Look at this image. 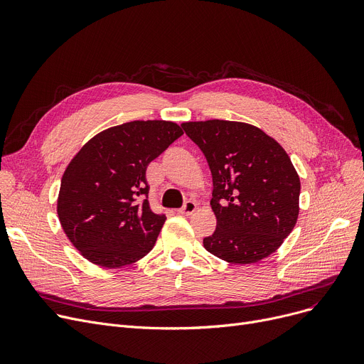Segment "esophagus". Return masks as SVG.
<instances>
[{"mask_svg":"<svg viewBox=\"0 0 364 364\" xmlns=\"http://www.w3.org/2000/svg\"><path fill=\"white\" fill-rule=\"evenodd\" d=\"M198 209V203L195 200H187L181 209H178V214L181 215H192Z\"/></svg>","mask_w":364,"mask_h":364,"instance_id":"obj_1","label":"esophagus"}]
</instances>
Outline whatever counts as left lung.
Listing matches in <instances>:
<instances>
[{"mask_svg": "<svg viewBox=\"0 0 364 364\" xmlns=\"http://www.w3.org/2000/svg\"><path fill=\"white\" fill-rule=\"evenodd\" d=\"M213 174L217 218L208 252L232 264L258 262L276 252L299 214L301 181L286 150L255 125L209 119L183 122Z\"/></svg>", "mask_w": 364, "mask_h": 364, "instance_id": "left-lung-1", "label": "left lung"}]
</instances>
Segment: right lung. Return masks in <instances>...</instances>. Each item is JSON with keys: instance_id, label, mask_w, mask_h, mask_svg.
Returning a JSON list of instances; mask_svg holds the SVG:
<instances>
[{"instance_id": "obj_1", "label": "right lung", "mask_w": 364, "mask_h": 364, "mask_svg": "<svg viewBox=\"0 0 364 364\" xmlns=\"http://www.w3.org/2000/svg\"><path fill=\"white\" fill-rule=\"evenodd\" d=\"M171 121H131L90 139L66 166L57 198L65 235L90 262L119 269L147 255L166 220L150 209L146 168L178 137Z\"/></svg>"}]
</instances>
